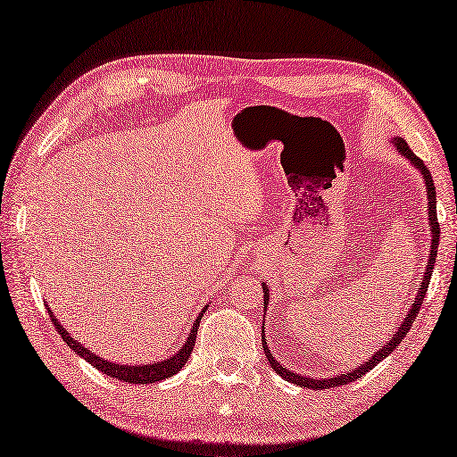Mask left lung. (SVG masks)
Segmentation results:
<instances>
[{
	"label": "left lung",
	"mask_w": 457,
	"mask_h": 457,
	"mask_svg": "<svg viewBox=\"0 0 457 457\" xmlns=\"http://www.w3.org/2000/svg\"><path fill=\"white\" fill-rule=\"evenodd\" d=\"M395 147L396 151H399L404 159H409L416 169H419L422 172V177L426 180V192H428V220H430V234H432V244H430V255H428V263H426V269H424V277H422V283H420V288L419 293H416V298L412 303V308L411 312L406 314L404 322L399 326V329L393 334V337L389 339V344L383 345L381 349H377V352L367 359V361H363L361 365H357L355 369H352V371H347L344 375H336V377H328V378H312V377H304V375H298L295 371H288V369L285 365H280L277 359L273 357V353H270V349L267 347V342H265V326H263V332H261V342H263V347H265V355H267V361L270 363V367L275 369L277 375H280L283 378H287V381L295 383V385H300V386H306V389H316V391H322V389H332V386H342V385H347L355 381V378H361L367 371H371V369L378 363L383 361L385 357H389V353L393 352V349L399 345L404 336L409 334V329L412 326V322L416 320V316H419L420 312V306L424 303V296L426 293H428V285H430V277H432V269H434V263H436V251H438V241H440V223H438V216H436V188H434V180H432V174L428 170V167L416 157V154L411 151L409 145H406L404 139L396 137L395 141ZM263 300H265V310H267V304H269V287H265L263 283Z\"/></svg>",
	"instance_id": "1"
}]
</instances>
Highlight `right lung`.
Instances as JSON below:
<instances>
[{
    "instance_id": "1",
    "label": "right lung",
    "mask_w": 457,
    "mask_h": 457,
    "mask_svg": "<svg viewBox=\"0 0 457 457\" xmlns=\"http://www.w3.org/2000/svg\"><path fill=\"white\" fill-rule=\"evenodd\" d=\"M208 306L202 308V314L206 312ZM202 314H198L196 322L192 324V329L188 334L187 344L182 345V349H179L177 353L172 357H167L164 361H157V363H147V365H120V363H113V361H105V359L98 357L96 353H92L88 347H84L79 339H74L71 334L66 332V329L58 322L56 316L48 310V316H51V322L54 324L56 332L62 336L64 344L74 349V353H79L80 357H84L86 361H90L98 371L110 375L113 378H118V381H125V383H135V385H147V383H157L162 381V378H169L172 375H177L180 369L184 367V363L188 361V357L194 349V344H196V334H198V326H200V320Z\"/></svg>"
}]
</instances>
